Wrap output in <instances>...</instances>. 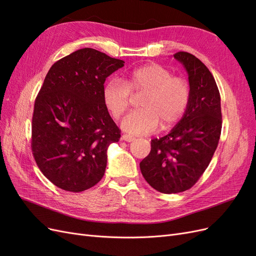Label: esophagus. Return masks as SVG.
<instances>
[{
  "label": "esophagus",
  "instance_id": "34e87169",
  "mask_svg": "<svg viewBox=\"0 0 256 256\" xmlns=\"http://www.w3.org/2000/svg\"><path fill=\"white\" fill-rule=\"evenodd\" d=\"M122 138L124 141H126V142H132L136 138L132 136H130V134H122Z\"/></svg>",
  "mask_w": 256,
  "mask_h": 256
}]
</instances>
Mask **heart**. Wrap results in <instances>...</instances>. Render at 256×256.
<instances>
[{"mask_svg": "<svg viewBox=\"0 0 256 256\" xmlns=\"http://www.w3.org/2000/svg\"><path fill=\"white\" fill-rule=\"evenodd\" d=\"M141 109L130 112L122 122V128L131 134H146L161 127H173L187 113L191 102V86L187 79L173 76L158 63L132 69L124 80L113 78L102 90L106 108L115 120L125 113L131 92H143Z\"/></svg>", "mask_w": 256, "mask_h": 256, "instance_id": "obj_1", "label": "heart"}]
</instances>
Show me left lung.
Masks as SVG:
<instances>
[{"instance_id": "8db88e82", "label": "left lung", "mask_w": 256, "mask_h": 256, "mask_svg": "<svg viewBox=\"0 0 256 256\" xmlns=\"http://www.w3.org/2000/svg\"><path fill=\"white\" fill-rule=\"evenodd\" d=\"M174 58L188 72L190 106L171 132L152 140L150 152L140 162L145 180L166 194L196 184L210 164L222 128L220 92L212 72L191 53Z\"/></svg>"}]
</instances>
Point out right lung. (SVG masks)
<instances>
[{
    "label": "right lung",
    "instance_id": "right-lung-1",
    "mask_svg": "<svg viewBox=\"0 0 256 256\" xmlns=\"http://www.w3.org/2000/svg\"><path fill=\"white\" fill-rule=\"evenodd\" d=\"M125 62L92 48L52 65L35 99L30 147L42 173L56 187L81 192L104 177L106 150L120 130L104 104L106 79Z\"/></svg>",
    "mask_w": 256,
    "mask_h": 256
}]
</instances>
